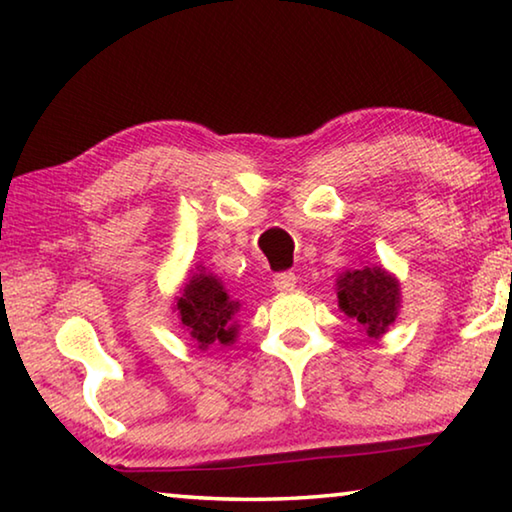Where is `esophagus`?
<instances>
[{
    "label": "esophagus",
    "mask_w": 512,
    "mask_h": 512,
    "mask_svg": "<svg viewBox=\"0 0 512 512\" xmlns=\"http://www.w3.org/2000/svg\"><path fill=\"white\" fill-rule=\"evenodd\" d=\"M296 280H298L296 273H291V271L275 273L273 275V287L280 289V291H289V289L296 287Z\"/></svg>",
    "instance_id": "34e87169"
}]
</instances>
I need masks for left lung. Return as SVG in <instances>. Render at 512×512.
<instances>
[{"label":"left lung","mask_w":512,"mask_h":512,"mask_svg":"<svg viewBox=\"0 0 512 512\" xmlns=\"http://www.w3.org/2000/svg\"><path fill=\"white\" fill-rule=\"evenodd\" d=\"M339 305L370 336H379L397 316L400 284L381 268L363 266L348 271L339 280Z\"/></svg>","instance_id":"obj_1"}]
</instances>
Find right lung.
Here are the masks:
<instances>
[{"instance_id": "add662e5", "label": "right lung", "mask_w": 512, "mask_h": 512, "mask_svg": "<svg viewBox=\"0 0 512 512\" xmlns=\"http://www.w3.org/2000/svg\"><path fill=\"white\" fill-rule=\"evenodd\" d=\"M239 302L230 300L228 293L212 275H194L178 298V311L183 325L194 336L198 348L205 350L212 343H230L237 336L232 316Z\"/></svg>"}]
</instances>
